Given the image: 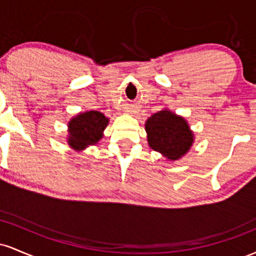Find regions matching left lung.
<instances>
[{
    "mask_svg": "<svg viewBox=\"0 0 256 256\" xmlns=\"http://www.w3.org/2000/svg\"><path fill=\"white\" fill-rule=\"evenodd\" d=\"M146 132L148 144L168 161L179 160L190 150L195 136L184 116L168 108L158 110L146 119Z\"/></svg>",
    "mask_w": 256,
    "mask_h": 256,
    "instance_id": "obj_1",
    "label": "left lung"
}]
</instances>
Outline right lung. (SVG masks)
<instances>
[{
    "instance_id": "obj_1",
    "label": "right lung",
    "mask_w": 256,
    "mask_h": 256,
    "mask_svg": "<svg viewBox=\"0 0 256 256\" xmlns=\"http://www.w3.org/2000/svg\"><path fill=\"white\" fill-rule=\"evenodd\" d=\"M110 119L98 110H89L72 116L67 124V144L76 152H83L95 146L104 137Z\"/></svg>"
}]
</instances>
